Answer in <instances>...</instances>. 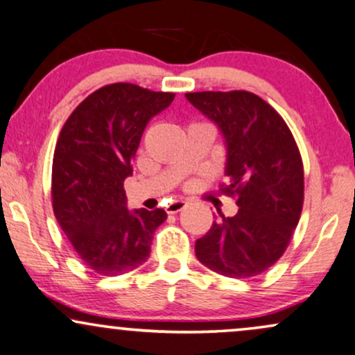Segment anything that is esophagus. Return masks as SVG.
<instances>
[{"label":"esophagus","instance_id":"1","mask_svg":"<svg viewBox=\"0 0 355 355\" xmlns=\"http://www.w3.org/2000/svg\"><path fill=\"white\" fill-rule=\"evenodd\" d=\"M187 206V201H183V200H175V201H172V203H170L167 208V213L168 214H175V213H178V211H182L183 208H185Z\"/></svg>","mask_w":355,"mask_h":355}]
</instances>
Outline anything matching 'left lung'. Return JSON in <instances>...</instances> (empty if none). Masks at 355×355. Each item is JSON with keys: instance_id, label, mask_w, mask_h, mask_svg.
Segmentation results:
<instances>
[{"instance_id": "8db88e82", "label": "left lung", "mask_w": 355, "mask_h": 355, "mask_svg": "<svg viewBox=\"0 0 355 355\" xmlns=\"http://www.w3.org/2000/svg\"><path fill=\"white\" fill-rule=\"evenodd\" d=\"M218 124L226 142V185L234 216L219 218L196 241L203 266L231 278L257 277L288 248L304 196L303 162L288 125L262 98L244 89L187 93Z\"/></svg>"}]
</instances>
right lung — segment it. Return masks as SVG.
I'll use <instances>...</instances> for the list:
<instances>
[{"label":"right lung","instance_id":"1","mask_svg":"<svg viewBox=\"0 0 355 355\" xmlns=\"http://www.w3.org/2000/svg\"><path fill=\"white\" fill-rule=\"evenodd\" d=\"M175 93L132 83L106 85L65 121L52 162V206L62 231L88 268L123 275L146 262L164 209H128L124 180L132 175L142 132Z\"/></svg>","mask_w":355,"mask_h":355}]
</instances>
